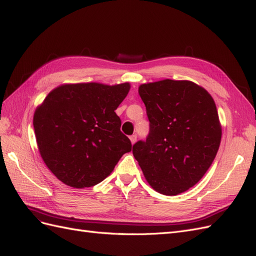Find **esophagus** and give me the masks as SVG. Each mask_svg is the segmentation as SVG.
<instances>
[{"label":"esophagus","instance_id":"esophagus-1","mask_svg":"<svg viewBox=\"0 0 256 256\" xmlns=\"http://www.w3.org/2000/svg\"><path fill=\"white\" fill-rule=\"evenodd\" d=\"M130 141H131V144H134V143L136 142V134L131 136H130Z\"/></svg>","mask_w":256,"mask_h":256}]
</instances>
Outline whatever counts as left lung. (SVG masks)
I'll list each match as a JSON object with an SVG mask.
<instances>
[{
    "label": "left lung",
    "mask_w": 256,
    "mask_h": 256,
    "mask_svg": "<svg viewBox=\"0 0 256 256\" xmlns=\"http://www.w3.org/2000/svg\"><path fill=\"white\" fill-rule=\"evenodd\" d=\"M150 134L132 147L150 187L177 196L202 178L218 152L222 128L212 95L188 80H161L138 86Z\"/></svg>",
    "instance_id": "obj_1"
}]
</instances>
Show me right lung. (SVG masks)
Listing matches in <instances>:
<instances>
[{
    "label": "right lung",
    "instance_id": "obj_1",
    "mask_svg": "<svg viewBox=\"0 0 256 256\" xmlns=\"http://www.w3.org/2000/svg\"><path fill=\"white\" fill-rule=\"evenodd\" d=\"M129 90L128 82L62 84L36 108L38 150L58 180L76 189L92 187L131 150L115 113Z\"/></svg>",
    "mask_w": 256,
    "mask_h": 256
}]
</instances>
